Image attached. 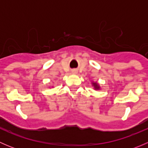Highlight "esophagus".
Returning a JSON list of instances; mask_svg holds the SVG:
<instances>
[{"label":"esophagus","mask_w":148,"mask_h":148,"mask_svg":"<svg viewBox=\"0 0 148 148\" xmlns=\"http://www.w3.org/2000/svg\"><path fill=\"white\" fill-rule=\"evenodd\" d=\"M74 71V73H75V71H75V70H74V71Z\"/></svg>","instance_id":"obj_1"}]
</instances>
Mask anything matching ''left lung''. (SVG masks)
Listing matches in <instances>:
<instances>
[{
    "label": "left lung",
    "instance_id": "8db88e82",
    "mask_svg": "<svg viewBox=\"0 0 148 148\" xmlns=\"http://www.w3.org/2000/svg\"><path fill=\"white\" fill-rule=\"evenodd\" d=\"M92 85H93L94 88H95V89H99V84H98L97 83L93 82V83H92Z\"/></svg>",
    "mask_w": 148,
    "mask_h": 148
}]
</instances>
